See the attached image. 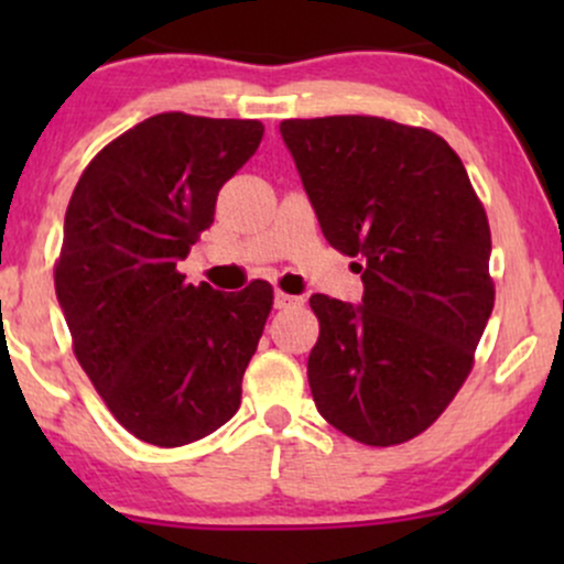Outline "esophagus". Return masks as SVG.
Listing matches in <instances>:
<instances>
[{"label": "esophagus", "instance_id": "34e87169", "mask_svg": "<svg viewBox=\"0 0 564 564\" xmlns=\"http://www.w3.org/2000/svg\"><path fill=\"white\" fill-rule=\"evenodd\" d=\"M304 304L302 296H294V294H286V291H275V307L278 310H289V307H300Z\"/></svg>", "mask_w": 564, "mask_h": 564}]
</instances>
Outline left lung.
<instances>
[{
	"label": "left lung",
	"instance_id": "1",
	"mask_svg": "<svg viewBox=\"0 0 564 564\" xmlns=\"http://www.w3.org/2000/svg\"><path fill=\"white\" fill-rule=\"evenodd\" d=\"M281 134L326 241L364 262V304L310 296L313 400L347 437L400 445L437 422L475 366L496 302L488 215L430 129L323 116L281 121Z\"/></svg>",
	"mask_w": 564,
	"mask_h": 564
}]
</instances>
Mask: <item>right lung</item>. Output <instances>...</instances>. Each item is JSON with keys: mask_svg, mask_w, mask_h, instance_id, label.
<instances>
[{"mask_svg": "<svg viewBox=\"0 0 564 564\" xmlns=\"http://www.w3.org/2000/svg\"><path fill=\"white\" fill-rule=\"evenodd\" d=\"M262 134L257 119L151 116L89 161L68 200L57 302L84 373L142 443H196L241 405L273 286L223 294L185 283L177 262Z\"/></svg>", "mask_w": 564, "mask_h": 564, "instance_id": "right-lung-1", "label": "right lung"}]
</instances>
